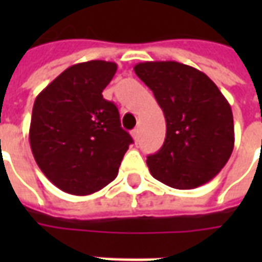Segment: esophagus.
Segmentation results:
<instances>
[{"mask_svg":"<svg viewBox=\"0 0 262 262\" xmlns=\"http://www.w3.org/2000/svg\"><path fill=\"white\" fill-rule=\"evenodd\" d=\"M132 136L135 139V142H139V137H140V130H139V127L135 129V130H132Z\"/></svg>","mask_w":262,"mask_h":262,"instance_id":"34e87169","label":"esophagus"}]
</instances>
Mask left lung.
Listing matches in <instances>:
<instances>
[{
  "label": "left lung",
  "instance_id": "left-lung-1",
  "mask_svg": "<svg viewBox=\"0 0 262 262\" xmlns=\"http://www.w3.org/2000/svg\"><path fill=\"white\" fill-rule=\"evenodd\" d=\"M135 73L153 91L167 123L164 144L147 157L151 176L177 189L210 181L234 147L227 99L205 73L178 61H144Z\"/></svg>",
  "mask_w": 262,
  "mask_h": 262
}]
</instances>
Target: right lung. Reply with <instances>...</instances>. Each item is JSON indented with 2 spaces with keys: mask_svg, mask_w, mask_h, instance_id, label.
Instances as JSON below:
<instances>
[{
  "mask_svg": "<svg viewBox=\"0 0 262 262\" xmlns=\"http://www.w3.org/2000/svg\"><path fill=\"white\" fill-rule=\"evenodd\" d=\"M118 66L91 60L56 77L35 99L29 142L39 168L71 195H90L118 176L133 139L102 97Z\"/></svg>",
  "mask_w": 262,
  "mask_h": 262,
  "instance_id": "1",
  "label": "right lung"
}]
</instances>
